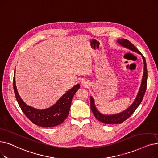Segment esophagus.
<instances>
[{
    "label": "esophagus",
    "mask_w": 158,
    "mask_h": 158,
    "mask_svg": "<svg viewBox=\"0 0 158 158\" xmlns=\"http://www.w3.org/2000/svg\"><path fill=\"white\" fill-rule=\"evenodd\" d=\"M88 83H87V81H83L81 82V85H83V86H88Z\"/></svg>",
    "instance_id": "esophagus-1"
}]
</instances>
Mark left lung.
I'll use <instances>...</instances> for the list:
<instances>
[{"instance_id":"8db88e82","label":"left lung","mask_w":158,"mask_h":158,"mask_svg":"<svg viewBox=\"0 0 158 158\" xmlns=\"http://www.w3.org/2000/svg\"><path fill=\"white\" fill-rule=\"evenodd\" d=\"M118 42L122 46L128 48L130 50L141 55L144 62V73L140 90L135 101L134 102V103L130 108H128L126 110L120 114L112 115H105L101 114L98 111V110L95 107L94 99L92 97H90V108L93 112V114L94 115L96 119L102 123H105V124H120V123H122L123 122H124L125 120H127L128 118H129L141 102L144 95H145L147 85V68L145 57H144L141 53L133 45V44L130 43L128 40H127L125 39H119L118 40Z\"/></svg>"}]
</instances>
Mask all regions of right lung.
<instances>
[{"label":"right lung","instance_id":"add662e5","mask_svg":"<svg viewBox=\"0 0 158 158\" xmlns=\"http://www.w3.org/2000/svg\"><path fill=\"white\" fill-rule=\"evenodd\" d=\"M79 88V84L76 85L64 94L52 107L44 110H39L28 106L20 98L15 85V74L13 76V89L20 108L26 117L33 123L43 127L57 126L67 118L72 98Z\"/></svg>","mask_w":158,"mask_h":158}]
</instances>
